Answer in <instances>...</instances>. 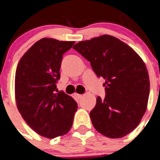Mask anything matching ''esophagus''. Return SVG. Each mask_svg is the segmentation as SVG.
I'll list each match as a JSON object with an SVG mask.
<instances>
[{
    "label": "esophagus",
    "mask_w": 160,
    "mask_h": 160,
    "mask_svg": "<svg viewBox=\"0 0 160 160\" xmlns=\"http://www.w3.org/2000/svg\"><path fill=\"white\" fill-rule=\"evenodd\" d=\"M74 96H76V97H77V99H81V98L83 97V95H81V94H78V93H75Z\"/></svg>",
    "instance_id": "esophagus-1"
}]
</instances>
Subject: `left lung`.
Masks as SVG:
<instances>
[{
    "label": "left lung",
    "mask_w": 160,
    "mask_h": 160,
    "mask_svg": "<svg viewBox=\"0 0 160 160\" xmlns=\"http://www.w3.org/2000/svg\"><path fill=\"white\" fill-rule=\"evenodd\" d=\"M73 48L105 80V98L98 96L90 112L94 128L112 139L127 136L140 123L148 106L150 80L144 62L130 46L110 35L80 41Z\"/></svg>",
    "instance_id": "left-lung-1"
}]
</instances>
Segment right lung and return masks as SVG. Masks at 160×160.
<instances>
[{
  "label": "right lung",
  "instance_id": "1",
  "mask_svg": "<svg viewBox=\"0 0 160 160\" xmlns=\"http://www.w3.org/2000/svg\"><path fill=\"white\" fill-rule=\"evenodd\" d=\"M74 43L41 39L24 53L16 70L18 111L32 130L48 139L69 132L77 110L73 98L61 91L55 93L63 55Z\"/></svg>",
  "mask_w": 160,
  "mask_h": 160
}]
</instances>
